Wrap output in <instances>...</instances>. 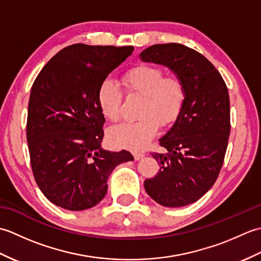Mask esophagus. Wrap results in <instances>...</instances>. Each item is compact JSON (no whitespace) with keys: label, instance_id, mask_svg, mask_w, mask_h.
<instances>
[{"label":"esophagus","instance_id":"34e87169","mask_svg":"<svg viewBox=\"0 0 261 261\" xmlns=\"http://www.w3.org/2000/svg\"><path fill=\"white\" fill-rule=\"evenodd\" d=\"M134 157L136 160H140L141 158L145 157V153L143 152H134Z\"/></svg>","mask_w":261,"mask_h":261}]
</instances>
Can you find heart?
Wrapping results in <instances>:
<instances>
[{
  "mask_svg": "<svg viewBox=\"0 0 261 261\" xmlns=\"http://www.w3.org/2000/svg\"><path fill=\"white\" fill-rule=\"evenodd\" d=\"M121 84L127 96L142 97L141 120L112 127L109 140L114 147L140 151L157 135L158 124L167 126L178 118L186 97L184 83L176 75H165L156 66L139 65L122 75ZM122 102L123 93L112 80L105 79L97 90L102 114L116 122L121 116Z\"/></svg>",
  "mask_w": 261,
  "mask_h": 261,
  "instance_id": "1",
  "label": "heart"
}]
</instances>
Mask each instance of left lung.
Returning <instances> with one entry per match:
<instances>
[{"label":"left lung","instance_id":"left-lung-1","mask_svg":"<svg viewBox=\"0 0 261 261\" xmlns=\"http://www.w3.org/2000/svg\"><path fill=\"white\" fill-rule=\"evenodd\" d=\"M143 62L164 65L184 83V107L153 152L158 175L145 180L148 195L167 207L185 206L201 198L218 179L231 130L228 87L213 64L180 43L148 47Z\"/></svg>","mask_w":261,"mask_h":261}]
</instances>
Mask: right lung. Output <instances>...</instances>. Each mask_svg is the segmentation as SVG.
<instances>
[{"label":"right lung","mask_w":261,"mask_h":261,"mask_svg":"<svg viewBox=\"0 0 261 261\" xmlns=\"http://www.w3.org/2000/svg\"><path fill=\"white\" fill-rule=\"evenodd\" d=\"M134 47L75 43L49 60L33 82L27 141L37 185L66 210L95 206L108 192L116 166L134 160L126 150H104V115L97 90Z\"/></svg>","instance_id":"1"}]
</instances>
